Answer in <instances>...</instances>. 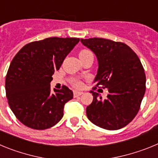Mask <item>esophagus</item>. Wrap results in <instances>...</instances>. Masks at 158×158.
Returning <instances> with one entry per match:
<instances>
[{
	"instance_id": "34e87169",
	"label": "esophagus",
	"mask_w": 158,
	"mask_h": 158,
	"mask_svg": "<svg viewBox=\"0 0 158 158\" xmlns=\"http://www.w3.org/2000/svg\"><path fill=\"white\" fill-rule=\"evenodd\" d=\"M83 94V93L82 92H80V91H73V96L74 97H77V96H81V95Z\"/></svg>"
}]
</instances>
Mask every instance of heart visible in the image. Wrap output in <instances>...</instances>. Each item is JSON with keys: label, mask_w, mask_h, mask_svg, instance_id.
Wrapping results in <instances>:
<instances>
[{"label": "heart", "mask_w": 158, "mask_h": 158, "mask_svg": "<svg viewBox=\"0 0 158 158\" xmlns=\"http://www.w3.org/2000/svg\"><path fill=\"white\" fill-rule=\"evenodd\" d=\"M89 52H90V51H88V50H83V51H81L79 55H83V54H88V53H89ZM72 82H73V85L77 88H81V87H82V85H83L82 82L81 81L77 80V79H73Z\"/></svg>", "instance_id": "obj_1"}]
</instances>
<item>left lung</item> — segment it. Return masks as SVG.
<instances>
[{"mask_svg":"<svg viewBox=\"0 0 158 158\" xmlns=\"http://www.w3.org/2000/svg\"><path fill=\"white\" fill-rule=\"evenodd\" d=\"M83 45L96 54L98 71L96 87L107 89L106 99L91 91L92 104L86 107L88 118L106 130L126 127L139 112L146 92V74L138 55L127 44L102 38L81 39Z\"/></svg>","mask_w":158,"mask_h":158,"instance_id":"8db88e82","label":"left lung"}]
</instances>
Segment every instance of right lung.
I'll list each match as a JSON object with an SVG mask.
<instances>
[{"instance_id":"right-lung-1","label":"right lung","mask_w":158,"mask_h":158,"mask_svg":"<svg viewBox=\"0 0 158 158\" xmlns=\"http://www.w3.org/2000/svg\"><path fill=\"white\" fill-rule=\"evenodd\" d=\"M78 38L51 37L27 43L11 62L5 78V91L11 110L23 125L35 130L50 128L63 117L72 90H51L55 70L77 43Z\"/></svg>"}]
</instances>
